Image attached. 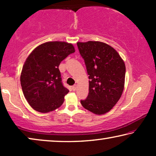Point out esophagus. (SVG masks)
Returning <instances> with one entry per match:
<instances>
[{"mask_svg":"<svg viewBox=\"0 0 156 156\" xmlns=\"http://www.w3.org/2000/svg\"><path fill=\"white\" fill-rule=\"evenodd\" d=\"M76 85H74V86L72 87V90L76 91Z\"/></svg>","mask_w":156,"mask_h":156,"instance_id":"obj_1","label":"esophagus"}]
</instances>
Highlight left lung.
Instances as JSON below:
<instances>
[{"mask_svg":"<svg viewBox=\"0 0 156 156\" xmlns=\"http://www.w3.org/2000/svg\"><path fill=\"white\" fill-rule=\"evenodd\" d=\"M89 76V94L83 107L97 115L109 112L122 95L126 66L118 52L99 41L78 42Z\"/></svg>","mask_w":156,"mask_h":156,"instance_id":"obj_1","label":"left lung"}]
</instances>
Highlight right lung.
Here are the masks:
<instances>
[{"instance_id":"right-lung-1","label":"right lung","mask_w":156,"mask_h":156,"mask_svg":"<svg viewBox=\"0 0 156 156\" xmlns=\"http://www.w3.org/2000/svg\"><path fill=\"white\" fill-rule=\"evenodd\" d=\"M75 52L73 44L52 41L34 49L23 65L20 84L24 97L34 110L40 113L52 112L65 101L69 90L62 85L59 64Z\"/></svg>"}]
</instances>
